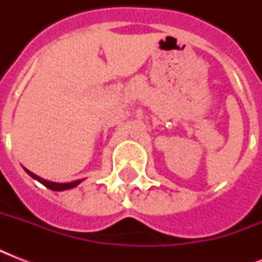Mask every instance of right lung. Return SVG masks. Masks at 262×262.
Segmentation results:
<instances>
[{
  "mask_svg": "<svg viewBox=\"0 0 262 262\" xmlns=\"http://www.w3.org/2000/svg\"><path fill=\"white\" fill-rule=\"evenodd\" d=\"M28 174L32 177L34 179H36V181H39V182L42 183V185H45L46 187H49V189H51V190H55V191H62V190H68V189H72V187H76L77 185H79L81 181H75V182H69V183H57V182H50V181H46V179L40 178V177H38V175H35L34 172L28 171V170H26Z\"/></svg>",
  "mask_w": 262,
  "mask_h": 262,
  "instance_id": "add662e5",
  "label": "right lung"
}]
</instances>
